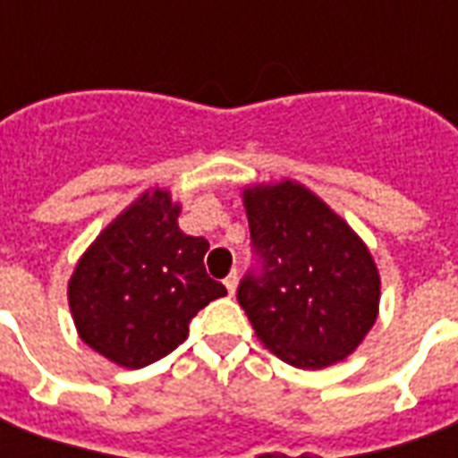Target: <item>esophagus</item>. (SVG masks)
<instances>
[{
  "mask_svg": "<svg viewBox=\"0 0 458 458\" xmlns=\"http://www.w3.org/2000/svg\"><path fill=\"white\" fill-rule=\"evenodd\" d=\"M223 284H225V289H228V294H235V287H238V272L233 269L228 277H225V282H223Z\"/></svg>",
  "mask_w": 458,
  "mask_h": 458,
  "instance_id": "34e87169",
  "label": "esophagus"
}]
</instances>
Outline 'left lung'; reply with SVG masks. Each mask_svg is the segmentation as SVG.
<instances>
[{"mask_svg": "<svg viewBox=\"0 0 458 458\" xmlns=\"http://www.w3.org/2000/svg\"><path fill=\"white\" fill-rule=\"evenodd\" d=\"M255 267L238 287L255 334L294 368L318 370L351 355L373 328L380 275L341 216L284 179L242 191Z\"/></svg>", "mask_w": 458, "mask_h": 458, "instance_id": "obj_1", "label": "left lung"}]
</instances>
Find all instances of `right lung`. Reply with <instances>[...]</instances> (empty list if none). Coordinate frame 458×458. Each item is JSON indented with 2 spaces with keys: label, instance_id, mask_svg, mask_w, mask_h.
Returning a JSON list of instances; mask_svg holds the SVG:
<instances>
[{
  "label": "right lung",
  "instance_id": "obj_1",
  "mask_svg": "<svg viewBox=\"0 0 458 458\" xmlns=\"http://www.w3.org/2000/svg\"><path fill=\"white\" fill-rule=\"evenodd\" d=\"M169 191H147L78 259L68 304L85 344L124 368L169 355L191 318L228 289L206 275L208 240L179 228Z\"/></svg>",
  "mask_w": 458,
  "mask_h": 458
}]
</instances>
